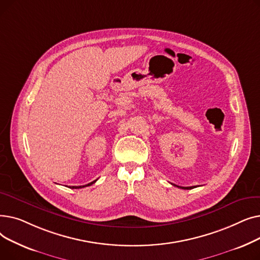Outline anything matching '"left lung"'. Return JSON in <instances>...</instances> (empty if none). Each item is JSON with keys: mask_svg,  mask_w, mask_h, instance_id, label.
Segmentation results:
<instances>
[{"mask_svg": "<svg viewBox=\"0 0 260 260\" xmlns=\"http://www.w3.org/2000/svg\"><path fill=\"white\" fill-rule=\"evenodd\" d=\"M177 187H180V188H183V189H192L196 186H178V185H177Z\"/></svg>", "mask_w": 260, "mask_h": 260, "instance_id": "8db88e82", "label": "left lung"}]
</instances>
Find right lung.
Listing matches in <instances>:
<instances>
[{"label":"right lung","instance_id":"obj_1","mask_svg":"<svg viewBox=\"0 0 260 260\" xmlns=\"http://www.w3.org/2000/svg\"><path fill=\"white\" fill-rule=\"evenodd\" d=\"M95 181H97V180H94V181H92V182H90V183H88V184H85V185H80V186H72V188H81V187H85V186H89V185H91L92 183H94Z\"/></svg>","mask_w":260,"mask_h":260}]
</instances>
